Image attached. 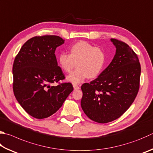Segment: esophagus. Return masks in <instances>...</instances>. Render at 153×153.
Segmentation results:
<instances>
[{"mask_svg":"<svg viewBox=\"0 0 153 153\" xmlns=\"http://www.w3.org/2000/svg\"><path fill=\"white\" fill-rule=\"evenodd\" d=\"M73 86H74V90H79V87L77 85H75V84H74L73 85Z\"/></svg>","mask_w":153,"mask_h":153,"instance_id":"34e87169","label":"esophagus"}]
</instances>
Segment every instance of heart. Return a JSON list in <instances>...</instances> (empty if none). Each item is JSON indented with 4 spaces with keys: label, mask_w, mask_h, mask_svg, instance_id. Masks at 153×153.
I'll return each instance as SVG.
<instances>
[{
    "label": "heart",
    "mask_w": 153,
    "mask_h": 153,
    "mask_svg": "<svg viewBox=\"0 0 153 153\" xmlns=\"http://www.w3.org/2000/svg\"><path fill=\"white\" fill-rule=\"evenodd\" d=\"M61 68L71 73L77 63V69L67 77L68 82L78 84L86 78H94L103 70L105 56L104 50L86 41H79L69 48V54L62 53L58 58Z\"/></svg>",
    "instance_id": "1"
}]
</instances>
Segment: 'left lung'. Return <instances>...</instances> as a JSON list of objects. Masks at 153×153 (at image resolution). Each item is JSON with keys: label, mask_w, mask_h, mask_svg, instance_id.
Returning a JSON list of instances; mask_svg holds the SVG:
<instances>
[{"label": "left lung", "mask_w": 153, "mask_h": 153, "mask_svg": "<svg viewBox=\"0 0 153 153\" xmlns=\"http://www.w3.org/2000/svg\"><path fill=\"white\" fill-rule=\"evenodd\" d=\"M116 54L96 79L82 85L81 106L91 120L112 122L128 109L139 90L140 64L137 55L123 41L111 39Z\"/></svg>", "instance_id": "left-lung-1"}]
</instances>
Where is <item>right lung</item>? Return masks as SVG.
<instances>
[{
	"instance_id": "add662e5",
	"label": "right lung",
	"mask_w": 153,
	"mask_h": 153,
	"mask_svg": "<svg viewBox=\"0 0 153 153\" xmlns=\"http://www.w3.org/2000/svg\"><path fill=\"white\" fill-rule=\"evenodd\" d=\"M64 41L56 35L34 37L22 46L14 61V94L22 108L35 118L53 114L74 90L71 83L50 85L65 79L55 54Z\"/></svg>"
}]
</instances>
